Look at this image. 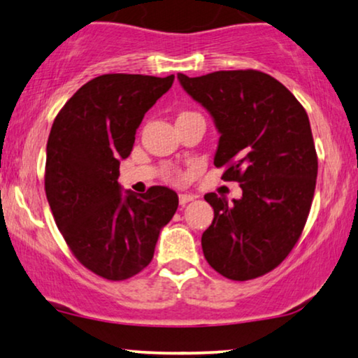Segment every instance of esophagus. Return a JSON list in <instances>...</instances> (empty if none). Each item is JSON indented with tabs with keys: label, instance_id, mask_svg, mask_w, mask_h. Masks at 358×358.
<instances>
[{
	"label": "esophagus",
	"instance_id": "esophagus-1",
	"mask_svg": "<svg viewBox=\"0 0 358 358\" xmlns=\"http://www.w3.org/2000/svg\"><path fill=\"white\" fill-rule=\"evenodd\" d=\"M194 199H195V197H194L192 194H180V195H179V203L184 207V205H187L189 202H192Z\"/></svg>",
	"mask_w": 358,
	"mask_h": 358
}]
</instances>
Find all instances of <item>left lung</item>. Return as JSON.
Listing matches in <instances>:
<instances>
[{"mask_svg": "<svg viewBox=\"0 0 358 358\" xmlns=\"http://www.w3.org/2000/svg\"><path fill=\"white\" fill-rule=\"evenodd\" d=\"M178 80L215 122L213 163L227 166L222 179L243 189L233 203L205 194L215 217L202 234L203 256L231 280L261 277L290 254L311 208L317 156L306 110L262 71L178 73Z\"/></svg>", "mask_w": 358, "mask_h": 358, "instance_id": "8db88e82", "label": "left lung"}]
</instances>
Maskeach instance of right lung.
<instances>
[{
	"label": "right lung",
	"instance_id": "1",
	"mask_svg": "<svg viewBox=\"0 0 358 358\" xmlns=\"http://www.w3.org/2000/svg\"><path fill=\"white\" fill-rule=\"evenodd\" d=\"M173 81L174 75L97 76L70 97L48 135L45 194L53 218L78 261L107 280L143 271L178 210L174 190L122 192L117 180L136 129Z\"/></svg>",
	"mask_w": 358,
	"mask_h": 358
}]
</instances>
